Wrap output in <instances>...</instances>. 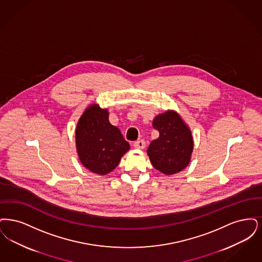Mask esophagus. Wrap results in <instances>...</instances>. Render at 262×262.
<instances>
[{
	"instance_id": "obj_1",
	"label": "esophagus",
	"mask_w": 262,
	"mask_h": 262,
	"mask_svg": "<svg viewBox=\"0 0 262 262\" xmlns=\"http://www.w3.org/2000/svg\"><path fill=\"white\" fill-rule=\"evenodd\" d=\"M133 147L135 148H139V149H143L146 147V142L144 140H139L133 144Z\"/></svg>"
}]
</instances>
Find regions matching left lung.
Returning a JSON list of instances; mask_svg holds the SVG:
<instances>
[{"mask_svg":"<svg viewBox=\"0 0 262 262\" xmlns=\"http://www.w3.org/2000/svg\"><path fill=\"white\" fill-rule=\"evenodd\" d=\"M152 127L160 132L148 154L152 166L165 175H173L188 166L193 149L190 127L175 111H166L154 118Z\"/></svg>","mask_w":262,"mask_h":262,"instance_id":"left-lung-1","label":"left lung"}]
</instances>
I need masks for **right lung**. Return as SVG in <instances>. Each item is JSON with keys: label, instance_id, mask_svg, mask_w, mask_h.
<instances>
[{"label": "right lung", "instance_id": "obj_1", "mask_svg": "<svg viewBox=\"0 0 262 262\" xmlns=\"http://www.w3.org/2000/svg\"><path fill=\"white\" fill-rule=\"evenodd\" d=\"M108 115L106 108L92 103L81 115L75 129L80 162L99 175L114 170L130 148L120 130L111 124Z\"/></svg>", "mask_w": 262, "mask_h": 262}]
</instances>
